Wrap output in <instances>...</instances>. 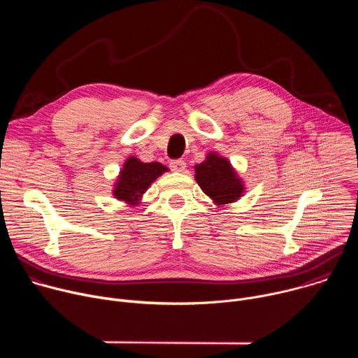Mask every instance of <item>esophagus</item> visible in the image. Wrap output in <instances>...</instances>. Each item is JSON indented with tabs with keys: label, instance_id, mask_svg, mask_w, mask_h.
I'll use <instances>...</instances> for the list:
<instances>
[{
	"label": "esophagus",
	"instance_id": "esophagus-1",
	"mask_svg": "<svg viewBox=\"0 0 358 358\" xmlns=\"http://www.w3.org/2000/svg\"><path fill=\"white\" fill-rule=\"evenodd\" d=\"M185 167H187V164H185L184 160H173V162H170V169L173 171H176V173H182L185 170Z\"/></svg>",
	"mask_w": 358,
	"mask_h": 358
}]
</instances>
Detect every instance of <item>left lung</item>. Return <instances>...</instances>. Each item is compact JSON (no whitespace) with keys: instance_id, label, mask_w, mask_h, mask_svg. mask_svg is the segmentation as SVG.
<instances>
[{"instance_id":"obj_1","label":"left lung","mask_w":358,"mask_h":358,"mask_svg":"<svg viewBox=\"0 0 358 358\" xmlns=\"http://www.w3.org/2000/svg\"><path fill=\"white\" fill-rule=\"evenodd\" d=\"M195 180L218 206L238 199L243 192L242 181L236 177L229 162L215 152H210L206 162L195 166Z\"/></svg>"}]
</instances>
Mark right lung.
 <instances>
[{"mask_svg":"<svg viewBox=\"0 0 358 358\" xmlns=\"http://www.w3.org/2000/svg\"><path fill=\"white\" fill-rule=\"evenodd\" d=\"M169 169L160 163H141L136 157L127 159L116 182L115 196L137 206L140 196L157 177Z\"/></svg>","mask_w":358,"mask_h":358,"instance_id":"obj_1","label":"right lung"}]
</instances>
